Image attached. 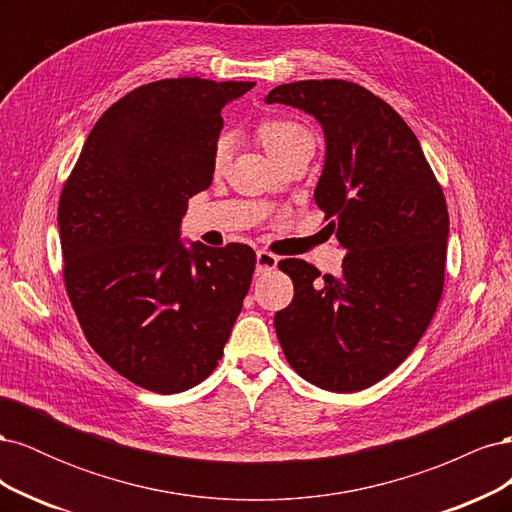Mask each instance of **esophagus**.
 Here are the masks:
<instances>
[{"label":"esophagus","instance_id":"esophagus-1","mask_svg":"<svg viewBox=\"0 0 512 512\" xmlns=\"http://www.w3.org/2000/svg\"><path fill=\"white\" fill-rule=\"evenodd\" d=\"M275 267H277V256H275V254L265 252V250H260V252L256 254V273H258V275L269 273V271H273Z\"/></svg>","mask_w":512,"mask_h":512}]
</instances>
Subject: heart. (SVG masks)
Masks as SVG:
<instances>
[{
    "instance_id": "obj_1",
    "label": "heart",
    "mask_w": 512,
    "mask_h": 512,
    "mask_svg": "<svg viewBox=\"0 0 512 512\" xmlns=\"http://www.w3.org/2000/svg\"><path fill=\"white\" fill-rule=\"evenodd\" d=\"M256 138L260 141V145L267 149L269 156L273 160H277L284 153L297 149V147H314L316 138L309 130L305 123L290 119V117H265L256 123ZM230 158V145L226 138H218L213 145V153H211V162L213 168L220 170L226 166Z\"/></svg>"
}]
</instances>
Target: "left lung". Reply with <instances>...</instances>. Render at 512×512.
<instances>
[{
    "mask_svg": "<svg viewBox=\"0 0 512 512\" xmlns=\"http://www.w3.org/2000/svg\"><path fill=\"white\" fill-rule=\"evenodd\" d=\"M267 104L314 115L327 138L316 185L339 245V275L301 258L280 267L292 303L275 314L286 361L324 391L354 393L404 363L436 314L444 288L448 211L421 143L391 104L342 81L275 87Z\"/></svg>",
    "mask_w": 512,
    "mask_h": 512,
    "instance_id": "obj_1",
    "label": "left lung"
}]
</instances>
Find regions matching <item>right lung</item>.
<instances>
[{
  "instance_id": "obj_1",
  "label": "right lung",
  "mask_w": 512,
  "mask_h": 512,
  "mask_svg": "<svg viewBox=\"0 0 512 512\" xmlns=\"http://www.w3.org/2000/svg\"><path fill=\"white\" fill-rule=\"evenodd\" d=\"M254 83L198 76L132 89L89 132L59 196L64 284L89 346L141 389L188 391L218 367L252 284L250 245L179 239L213 179L222 108Z\"/></svg>"
}]
</instances>
